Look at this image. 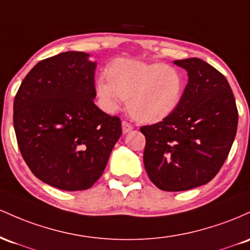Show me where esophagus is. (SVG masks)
Wrapping results in <instances>:
<instances>
[{"label":"esophagus","mask_w":250,"mask_h":250,"mask_svg":"<svg viewBox=\"0 0 250 250\" xmlns=\"http://www.w3.org/2000/svg\"><path fill=\"white\" fill-rule=\"evenodd\" d=\"M122 126H123V132L124 133H127L128 131H131L133 128V125L131 124V123H128L127 120H123Z\"/></svg>","instance_id":"esophagus-1"}]
</instances>
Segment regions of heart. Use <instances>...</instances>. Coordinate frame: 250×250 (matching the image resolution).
Returning <instances> with one entry per match:
<instances>
[{
	"instance_id": "obj_1",
	"label": "heart",
	"mask_w": 250,
	"mask_h": 250,
	"mask_svg": "<svg viewBox=\"0 0 250 250\" xmlns=\"http://www.w3.org/2000/svg\"><path fill=\"white\" fill-rule=\"evenodd\" d=\"M107 79L98 81L97 91L106 111L113 112L123 100L136 119L156 123L177 107L183 77L176 67L119 59L110 64Z\"/></svg>"
}]
</instances>
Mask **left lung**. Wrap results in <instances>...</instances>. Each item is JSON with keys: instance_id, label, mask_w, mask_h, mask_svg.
<instances>
[{"instance_id": "obj_1", "label": "left lung", "mask_w": 250, "mask_h": 250, "mask_svg": "<svg viewBox=\"0 0 250 250\" xmlns=\"http://www.w3.org/2000/svg\"><path fill=\"white\" fill-rule=\"evenodd\" d=\"M188 72L177 107L162 122L140 127L144 167L164 191L203 186L217 175L236 136L238 112L226 77L198 58L173 61Z\"/></svg>"}]
</instances>
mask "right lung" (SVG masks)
<instances>
[{"label":"right lung","mask_w":250,"mask_h":250,"mask_svg":"<svg viewBox=\"0 0 250 250\" xmlns=\"http://www.w3.org/2000/svg\"><path fill=\"white\" fill-rule=\"evenodd\" d=\"M64 52L30 69L14 99L18 145L35 177L66 191L91 188L122 134V122L95 106V62Z\"/></svg>","instance_id":"right-lung-1"}]
</instances>
